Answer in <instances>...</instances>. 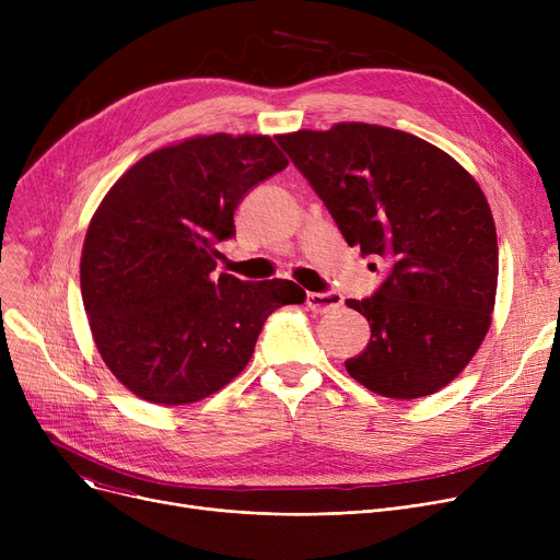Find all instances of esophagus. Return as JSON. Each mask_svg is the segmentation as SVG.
Wrapping results in <instances>:
<instances>
[{
	"label": "esophagus",
	"instance_id": "34e87169",
	"mask_svg": "<svg viewBox=\"0 0 560 560\" xmlns=\"http://www.w3.org/2000/svg\"><path fill=\"white\" fill-rule=\"evenodd\" d=\"M342 304L340 292H308L306 295V306L313 313H329L336 311Z\"/></svg>",
	"mask_w": 560,
	"mask_h": 560
}]
</instances>
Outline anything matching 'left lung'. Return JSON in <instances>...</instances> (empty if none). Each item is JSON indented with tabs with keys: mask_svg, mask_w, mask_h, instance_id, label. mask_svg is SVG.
Here are the masks:
<instances>
[{
	"mask_svg": "<svg viewBox=\"0 0 560 560\" xmlns=\"http://www.w3.org/2000/svg\"><path fill=\"white\" fill-rule=\"evenodd\" d=\"M277 142L347 245L388 260L372 298L347 300L372 329L361 354L345 361L349 376L393 399L445 388L481 347L497 292L494 220L472 174L413 133L365 122Z\"/></svg>",
	"mask_w": 560,
	"mask_h": 560,
	"instance_id": "1",
	"label": "left lung"
}]
</instances>
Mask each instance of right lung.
Masks as SVG:
<instances>
[{
	"label": "right lung",
	"mask_w": 560,
	"mask_h": 560,
	"mask_svg": "<svg viewBox=\"0 0 560 560\" xmlns=\"http://www.w3.org/2000/svg\"><path fill=\"white\" fill-rule=\"evenodd\" d=\"M288 159L270 136H195L131 165L102 199L81 252V298L106 368L144 401L184 406L249 363L292 281L211 277L243 197Z\"/></svg>",
	"instance_id": "1"
}]
</instances>
